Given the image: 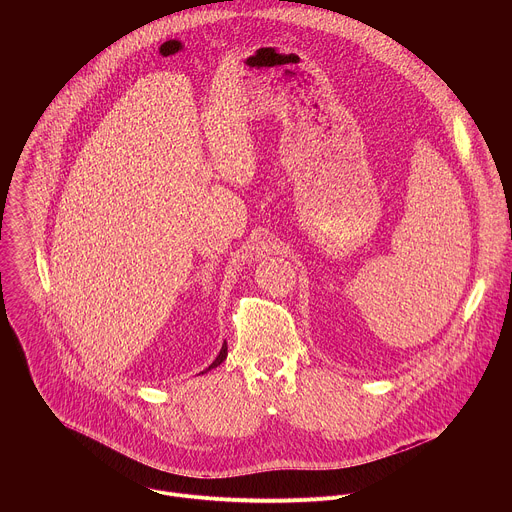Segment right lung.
Masks as SVG:
<instances>
[{
    "instance_id": "obj_1",
    "label": "right lung",
    "mask_w": 512,
    "mask_h": 512,
    "mask_svg": "<svg viewBox=\"0 0 512 512\" xmlns=\"http://www.w3.org/2000/svg\"><path fill=\"white\" fill-rule=\"evenodd\" d=\"M225 358H227V342H225V344H223V348H221V352H218V356H216V358H214V362H212V364H210V367H208V369H206V371H210V369H216V367H218V364H221V362H223V360H225ZM206 371H204V373H206Z\"/></svg>"
}]
</instances>
